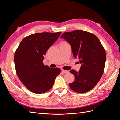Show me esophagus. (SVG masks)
I'll list each match as a JSON object with an SVG mask.
<instances>
[{
  "label": "esophagus",
  "mask_w": 120,
  "mask_h": 120,
  "mask_svg": "<svg viewBox=\"0 0 120 120\" xmlns=\"http://www.w3.org/2000/svg\"><path fill=\"white\" fill-rule=\"evenodd\" d=\"M61 71H62L64 74H67L68 72H69L68 71L64 70H61Z\"/></svg>",
  "instance_id": "esophagus-1"
}]
</instances>
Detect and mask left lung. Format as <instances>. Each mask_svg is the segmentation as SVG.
<instances>
[{"instance_id":"8db88e82","label":"left lung","mask_w":120,"mask_h":120,"mask_svg":"<svg viewBox=\"0 0 120 120\" xmlns=\"http://www.w3.org/2000/svg\"><path fill=\"white\" fill-rule=\"evenodd\" d=\"M70 43L75 58L80 60V70L70 71L75 81L69 84L71 89L79 93H85L95 87L103 75L106 54L100 40L90 32L82 30L66 32L61 35Z\"/></svg>"}]
</instances>
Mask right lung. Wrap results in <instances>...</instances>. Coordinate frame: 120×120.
Wrapping results in <instances>:
<instances>
[{
	"label": "right lung",
	"instance_id": "obj_1",
	"mask_svg": "<svg viewBox=\"0 0 120 120\" xmlns=\"http://www.w3.org/2000/svg\"><path fill=\"white\" fill-rule=\"evenodd\" d=\"M61 32L36 33L24 38L15 52L14 61L16 74L30 92L44 93L51 89L59 68H52L43 63L46 50L59 38Z\"/></svg>",
	"mask_w": 120,
	"mask_h": 120
}]
</instances>
